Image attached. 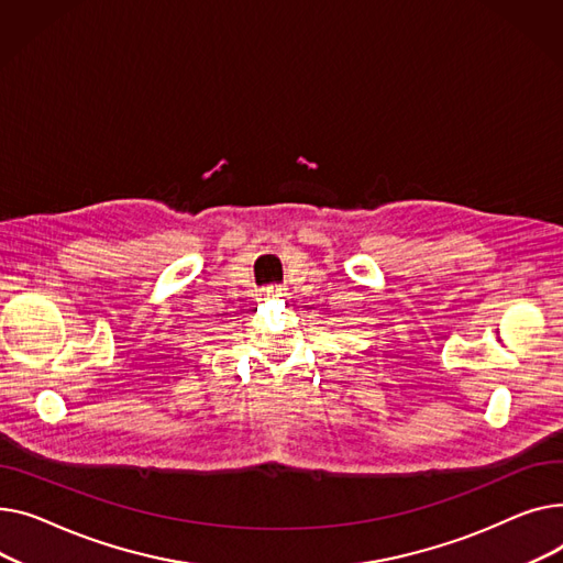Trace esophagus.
<instances>
[{
    "instance_id": "esophagus-1",
    "label": "esophagus",
    "mask_w": 563,
    "mask_h": 563,
    "mask_svg": "<svg viewBox=\"0 0 563 563\" xmlns=\"http://www.w3.org/2000/svg\"><path fill=\"white\" fill-rule=\"evenodd\" d=\"M263 292H266L268 297H282V295H284V288H282V286H268Z\"/></svg>"
}]
</instances>
